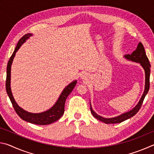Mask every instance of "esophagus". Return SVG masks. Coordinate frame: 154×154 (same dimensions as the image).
Wrapping results in <instances>:
<instances>
[{
  "label": "esophagus",
  "mask_w": 154,
  "mask_h": 154,
  "mask_svg": "<svg viewBox=\"0 0 154 154\" xmlns=\"http://www.w3.org/2000/svg\"><path fill=\"white\" fill-rule=\"evenodd\" d=\"M82 78L83 79H86V75H85V74H83V75H82Z\"/></svg>",
  "instance_id": "34e87169"
}]
</instances>
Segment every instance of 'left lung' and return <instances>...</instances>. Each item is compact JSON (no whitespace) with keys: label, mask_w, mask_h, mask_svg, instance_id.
<instances>
[{"label":"left lung","mask_w":154,"mask_h":154,"mask_svg":"<svg viewBox=\"0 0 154 154\" xmlns=\"http://www.w3.org/2000/svg\"><path fill=\"white\" fill-rule=\"evenodd\" d=\"M127 60H131L132 62H137V63H140L142 67L143 68L145 71V90L143 92V95L140 98L139 102L138 103L137 105L134 109H132V110L130 111H128L126 113H123L119 116L118 117H115V118H105L103 117L98 116V114H96L92 108L90 103V111L91 113L93 115V116L94 117L98 120H100L103 122H105V124H117V123H121V122H124L126 119L132 118V116H134V115H136L138 111H139L142 106V104L145 96L147 95L148 91L149 90V77H150V67L151 65L149 63V59L146 56L145 51L143 47V44L141 43H139L138 45L136 50H134L131 54H127L124 56Z\"/></svg>","instance_id":"obj_1"}]
</instances>
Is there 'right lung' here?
I'll return each mask as SVG.
<instances>
[{
  "label": "right lung",
  "mask_w": 154,
  "mask_h": 154,
  "mask_svg": "<svg viewBox=\"0 0 154 154\" xmlns=\"http://www.w3.org/2000/svg\"><path fill=\"white\" fill-rule=\"evenodd\" d=\"M32 35V34L28 33L24 36H23L22 37L20 38L17 44L16 48H15L14 53L12 54L11 58L9 59L7 66L6 91L15 112H16L19 117H20V118H22L23 120L30 122L31 124L36 125H48L57 121L63 116L64 112L65 102H66L68 96L70 94V93L72 92L75 86V85H76L77 81H73V82H71L70 84L68 85L67 86L64 88V90L62 91V92L61 93L60 96L59 98L58 99V100H57V102L55 103V105L48 111L39 113H29V112H27L26 111L24 110V109L21 108L20 106H18V105L14 100V96L12 95L11 90V64L13 60H14V57L15 56V53H16L18 49H20L21 45H22V44Z\"/></svg>",
  "instance_id": "right-lung-1"
}]
</instances>
